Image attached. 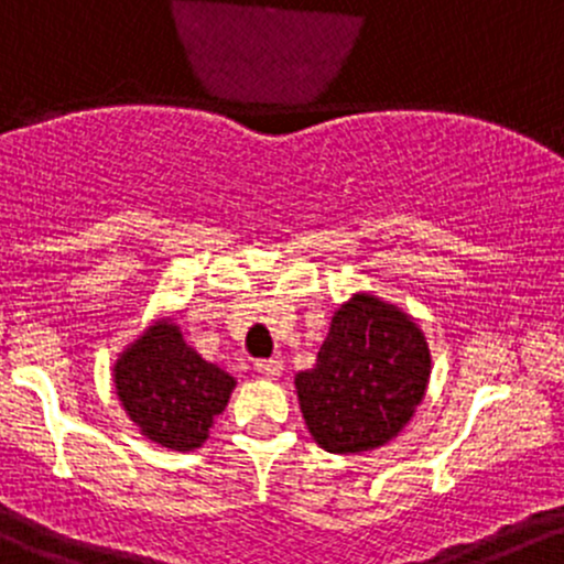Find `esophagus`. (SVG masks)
<instances>
[{
	"label": "esophagus",
	"mask_w": 564,
	"mask_h": 564,
	"mask_svg": "<svg viewBox=\"0 0 564 564\" xmlns=\"http://www.w3.org/2000/svg\"><path fill=\"white\" fill-rule=\"evenodd\" d=\"M283 364L278 361V358H259L257 361V372L262 377H268V380H275L278 375H281Z\"/></svg>",
	"instance_id": "esophagus-1"
}]
</instances>
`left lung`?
Segmentation results:
<instances>
[{
	"instance_id": "8db88e82",
	"label": "left lung",
	"mask_w": 564,
	"mask_h": 564,
	"mask_svg": "<svg viewBox=\"0 0 564 564\" xmlns=\"http://www.w3.org/2000/svg\"><path fill=\"white\" fill-rule=\"evenodd\" d=\"M429 377L431 350L414 318L375 294H352L294 386L315 444L352 455L382 447L410 423Z\"/></svg>"
}]
</instances>
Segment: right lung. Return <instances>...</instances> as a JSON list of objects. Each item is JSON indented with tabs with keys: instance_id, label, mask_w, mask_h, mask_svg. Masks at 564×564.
Returning a JSON list of instances; mask_svg holds the SVG:
<instances>
[{
	"instance_id": "right-lung-1",
	"label": "right lung",
	"mask_w": 564,
	"mask_h": 564,
	"mask_svg": "<svg viewBox=\"0 0 564 564\" xmlns=\"http://www.w3.org/2000/svg\"><path fill=\"white\" fill-rule=\"evenodd\" d=\"M117 399L160 447L192 453L225 412L235 377L197 356L171 318L154 321L115 364Z\"/></svg>"
}]
</instances>
